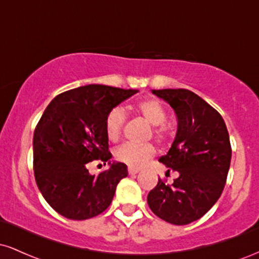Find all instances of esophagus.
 I'll list each match as a JSON object with an SVG mask.
<instances>
[{
	"instance_id": "1",
	"label": "esophagus",
	"mask_w": 259,
	"mask_h": 259,
	"mask_svg": "<svg viewBox=\"0 0 259 259\" xmlns=\"http://www.w3.org/2000/svg\"><path fill=\"white\" fill-rule=\"evenodd\" d=\"M139 169L138 168H132V167H129L127 168V173L129 174H132V175H134V174H138L139 173Z\"/></svg>"
}]
</instances>
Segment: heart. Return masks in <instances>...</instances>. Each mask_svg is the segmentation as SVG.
I'll use <instances>...</instances> for the list:
<instances>
[{
    "instance_id": "obj_1",
    "label": "heart",
    "mask_w": 259,
    "mask_h": 259,
    "mask_svg": "<svg viewBox=\"0 0 259 259\" xmlns=\"http://www.w3.org/2000/svg\"><path fill=\"white\" fill-rule=\"evenodd\" d=\"M136 113H139L145 120L154 126L153 134L156 139L163 140L165 138L167 130L162 125L167 118L164 106L156 99H145L139 101L134 106ZM125 120V113L120 107H115L109 111L105 119V130L107 138L111 141H117L119 139L121 127ZM156 153V150L151 144L135 145L130 142H124L114 150V156L119 162L129 165L132 168H140L147 163Z\"/></svg>"
}]
</instances>
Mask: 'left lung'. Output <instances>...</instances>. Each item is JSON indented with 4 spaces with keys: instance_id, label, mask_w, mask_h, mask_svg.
I'll return each mask as SVG.
<instances>
[{
    "instance_id": "obj_1",
    "label": "left lung",
    "mask_w": 259,
    "mask_h": 259,
    "mask_svg": "<svg viewBox=\"0 0 259 259\" xmlns=\"http://www.w3.org/2000/svg\"><path fill=\"white\" fill-rule=\"evenodd\" d=\"M152 94L177 115V135L158 160L179 177L171 185L159 179L147 203L163 221L186 225L206 214L224 190L231 160L229 133L222 115L195 92L163 89Z\"/></svg>"
}]
</instances>
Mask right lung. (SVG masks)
<instances>
[{
    "label": "right lung",
    "instance_id": "add662e5",
    "mask_svg": "<svg viewBox=\"0 0 259 259\" xmlns=\"http://www.w3.org/2000/svg\"><path fill=\"white\" fill-rule=\"evenodd\" d=\"M136 92L91 84L58 95L46 107L32 139L34 174L44 198L61 215L85 221L111 204L127 167L111 160L105 119ZM95 159L110 165L97 177L87 170Z\"/></svg>",
    "mask_w": 259,
    "mask_h": 259
}]
</instances>
